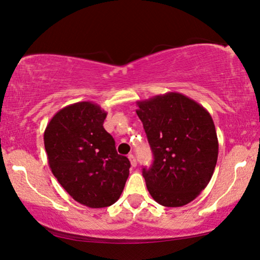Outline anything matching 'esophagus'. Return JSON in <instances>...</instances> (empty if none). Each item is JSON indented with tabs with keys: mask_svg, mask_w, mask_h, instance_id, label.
Wrapping results in <instances>:
<instances>
[{
	"mask_svg": "<svg viewBox=\"0 0 260 260\" xmlns=\"http://www.w3.org/2000/svg\"><path fill=\"white\" fill-rule=\"evenodd\" d=\"M128 158H129L131 165H132V166H133V168H136V166H137V164H138V162H137V159H136V157H134V155H133V154H129V155H128Z\"/></svg>",
	"mask_w": 260,
	"mask_h": 260,
	"instance_id": "34e87169",
	"label": "esophagus"
}]
</instances>
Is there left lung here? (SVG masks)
I'll return each mask as SVG.
<instances>
[{
    "label": "left lung",
    "instance_id": "1",
    "mask_svg": "<svg viewBox=\"0 0 260 260\" xmlns=\"http://www.w3.org/2000/svg\"><path fill=\"white\" fill-rule=\"evenodd\" d=\"M153 153L143 169L148 192L164 207H182L208 185L219 154L215 124L202 106L179 92L138 101Z\"/></svg>",
    "mask_w": 260,
    "mask_h": 260
}]
</instances>
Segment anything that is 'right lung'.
<instances>
[{"label":"right lung","instance_id":"obj_1","mask_svg":"<svg viewBox=\"0 0 260 260\" xmlns=\"http://www.w3.org/2000/svg\"><path fill=\"white\" fill-rule=\"evenodd\" d=\"M107 113L84 101L54 114L44 133L52 174L75 201L90 208L115 203L129 175L131 162L117 154L103 127Z\"/></svg>","mask_w":260,"mask_h":260}]
</instances>
